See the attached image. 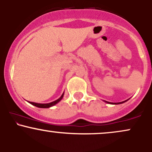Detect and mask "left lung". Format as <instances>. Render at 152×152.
Instances as JSON below:
<instances>
[{
	"label": "left lung",
	"mask_w": 152,
	"mask_h": 152,
	"mask_svg": "<svg viewBox=\"0 0 152 152\" xmlns=\"http://www.w3.org/2000/svg\"><path fill=\"white\" fill-rule=\"evenodd\" d=\"M128 100H129V99H127V100H126V101H124V102H118V103H111V102H106V101H104V102H105L106 103H108V104H123V103H124V102H127V101H128Z\"/></svg>",
	"instance_id": "left-lung-1"
}]
</instances>
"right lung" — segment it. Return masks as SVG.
Listing matches in <instances>:
<instances>
[{"mask_svg":"<svg viewBox=\"0 0 152 152\" xmlns=\"http://www.w3.org/2000/svg\"><path fill=\"white\" fill-rule=\"evenodd\" d=\"M64 92L63 93L62 95L61 96L60 98L57 99V100L54 101V102H52L50 103H48V104H38V103L31 102H29V103H30L31 104H32V105H34V106H36V107H38V108H43V109H46V108H50V107H51V106L56 105V104H58V103L63 99V97H64Z\"/></svg>","mask_w":152,"mask_h":152,"instance_id":"add662e5","label":"right lung"}]
</instances>
